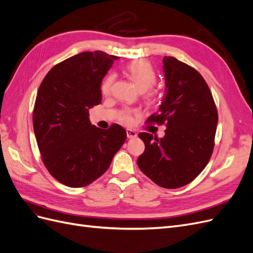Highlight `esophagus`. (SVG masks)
<instances>
[{"label":"esophagus","instance_id":"34e87169","mask_svg":"<svg viewBox=\"0 0 253 253\" xmlns=\"http://www.w3.org/2000/svg\"><path fill=\"white\" fill-rule=\"evenodd\" d=\"M126 136H127V138H135V137L137 136V133L131 128H127L126 129Z\"/></svg>","mask_w":253,"mask_h":253}]
</instances>
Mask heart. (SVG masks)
<instances>
[{"label":"heart","instance_id":"1","mask_svg":"<svg viewBox=\"0 0 253 253\" xmlns=\"http://www.w3.org/2000/svg\"><path fill=\"white\" fill-rule=\"evenodd\" d=\"M126 72H127V75L129 76V78H131L132 81L134 82L135 86L140 91L148 90L149 88H151L153 85H154L156 82V74L154 70H153L151 64L147 62V61L140 60V61H135V62H132L126 67ZM113 81H114L113 75L106 76V78L103 80L102 85H101V91L103 95L110 94ZM120 119L124 122H126V124L131 122L132 112L124 111L121 114Z\"/></svg>","mask_w":253,"mask_h":253}]
</instances>
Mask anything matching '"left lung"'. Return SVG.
I'll return each mask as SVG.
<instances>
[{
	"mask_svg": "<svg viewBox=\"0 0 253 253\" xmlns=\"http://www.w3.org/2000/svg\"><path fill=\"white\" fill-rule=\"evenodd\" d=\"M165 94L149 122L165 124V136L139 133L145 150L137 159L156 185L176 189L188 185L209 163L217 126V111L209 86L194 68L164 57Z\"/></svg>",
	"mask_w": 253,
	"mask_h": 253,
	"instance_id": "1",
	"label": "left lung"
}]
</instances>
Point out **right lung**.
Listing matches in <instances>:
<instances>
[{
  "label": "right lung",
  "instance_id": "1",
  "mask_svg": "<svg viewBox=\"0 0 253 253\" xmlns=\"http://www.w3.org/2000/svg\"><path fill=\"white\" fill-rule=\"evenodd\" d=\"M118 57L84 51L53 66L38 90L34 131L42 160L58 181L72 188L87 186L109 169L126 138L113 125L99 128L88 109L101 102V82Z\"/></svg>",
  "mask_w": 253,
  "mask_h": 253
}]
</instances>
